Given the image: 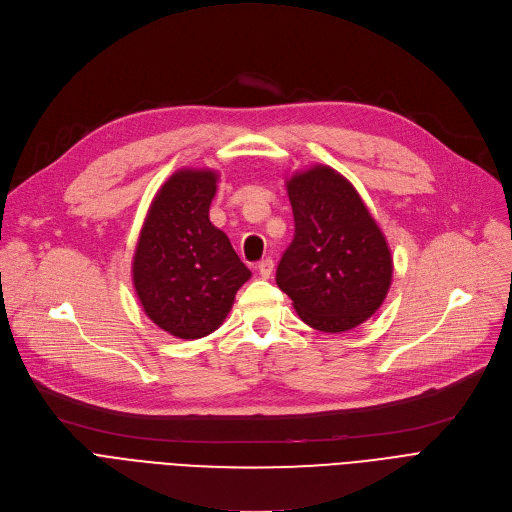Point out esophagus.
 <instances>
[{"mask_svg":"<svg viewBox=\"0 0 512 512\" xmlns=\"http://www.w3.org/2000/svg\"><path fill=\"white\" fill-rule=\"evenodd\" d=\"M257 272L261 278H270L272 272H274V261L272 259H261L257 263Z\"/></svg>","mask_w":512,"mask_h":512,"instance_id":"34e87169","label":"esophagus"}]
</instances>
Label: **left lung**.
Masks as SVG:
<instances>
[{
    "label": "left lung",
    "mask_w": 512,
    "mask_h": 512,
    "mask_svg": "<svg viewBox=\"0 0 512 512\" xmlns=\"http://www.w3.org/2000/svg\"><path fill=\"white\" fill-rule=\"evenodd\" d=\"M294 236L276 284L319 332H346L378 309L390 288L392 257L353 184L326 166L288 180Z\"/></svg>",
    "instance_id": "left-lung-1"
}]
</instances>
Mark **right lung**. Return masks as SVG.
<instances>
[{
    "label": "right lung",
    "instance_id": "1",
    "mask_svg": "<svg viewBox=\"0 0 512 512\" xmlns=\"http://www.w3.org/2000/svg\"><path fill=\"white\" fill-rule=\"evenodd\" d=\"M213 195V172H176L155 197L134 255L145 313L178 338L211 334L251 278L228 236L209 222Z\"/></svg>",
    "mask_w": 512,
    "mask_h": 512
}]
</instances>
